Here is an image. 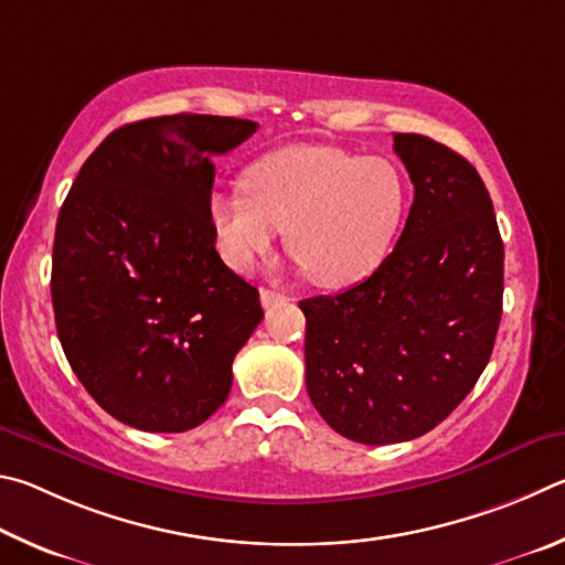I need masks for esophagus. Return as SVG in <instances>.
<instances>
[{"instance_id":"1","label":"esophagus","mask_w":565,"mask_h":565,"mask_svg":"<svg viewBox=\"0 0 565 565\" xmlns=\"http://www.w3.org/2000/svg\"><path fill=\"white\" fill-rule=\"evenodd\" d=\"M260 302H263V308H277V305L288 302V295L263 288V290H260Z\"/></svg>"}]
</instances>
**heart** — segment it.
Here are the masks:
<instances>
[{"label": "heart", "instance_id": "heart-1", "mask_svg": "<svg viewBox=\"0 0 565 565\" xmlns=\"http://www.w3.org/2000/svg\"><path fill=\"white\" fill-rule=\"evenodd\" d=\"M407 207L397 166L338 146H288L263 156L245 185L211 195L207 217L223 260L253 270L285 231L288 253L320 288L370 277L390 255Z\"/></svg>", "mask_w": 565, "mask_h": 565}]
</instances>
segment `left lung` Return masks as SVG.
Wrapping results in <instances>:
<instances>
[{
  "label": "left lung",
  "instance_id": "left-lung-1",
  "mask_svg": "<svg viewBox=\"0 0 565 565\" xmlns=\"http://www.w3.org/2000/svg\"><path fill=\"white\" fill-rule=\"evenodd\" d=\"M414 203L394 250L367 280L300 302L305 384L352 441L417 439L459 407L501 322L503 243L487 185L467 158L394 134Z\"/></svg>",
  "mask_w": 565,
  "mask_h": 565
}]
</instances>
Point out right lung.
<instances>
[{
    "instance_id": "right-lung-1",
    "label": "right lung",
    "mask_w": 565,
    "mask_h": 565,
    "mask_svg": "<svg viewBox=\"0 0 565 565\" xmlns=\"http://www.w3.org/2000/svg\"><path fill=\"white\" fill-rule=\"evenodd\" d=\"M255 128L205 114L126 124L86 158L58 211V342L86 392L128 427L203 424L263 320L260 295L221 260L207 217L213 156Z\"/></svg>"
}]
</instances>
